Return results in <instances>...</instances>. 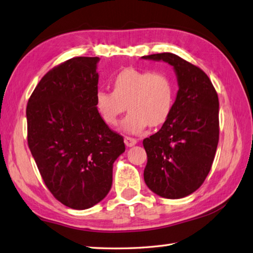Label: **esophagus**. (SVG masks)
Wrapping results in <instances>:
<instances>
[{
  "label": "esophagus",
  "mask_w": 253,
  "mask_h": 253,
  "mask_svg": "<svg viewBox=\"0 0 253 253\" xmlns=\"http://www.w3.org/2000/svg\"><path fill=\"white\" fill-rule=\"evenodd\" d=\"M125 143H126V145L127 147H131V146H133V145H135L136 143H137V141H136L135 139H133V137L126 136V137H125Z\"/></svg>",
  "instance_id": "obj_1"
}]
</instances>
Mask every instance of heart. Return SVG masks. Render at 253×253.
Returning a JSON list of instances; mask_svg holds the SVG:
<instances>
[{"label": "heart", "instance_id": "obj_1", "mask_svg": "<svg viewBox=\"0 0 253 253\" xmlns=\"http://www.w3.org/2000/svg\"><path fill=\"white\" fill-rule=\"evenodd\" d=\"M175 98V84L165 71L126 68L113 79V90L99 89L94 96L97 110L109 126L123 119L121 128L127 133L142 132L147 126L164 123L171 112Z\"/></svg>", "mask_w": 253, "mask_h": 253}]
</instances>
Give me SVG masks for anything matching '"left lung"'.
<instances>
[{
    "mask_svg": "<svg viewBox=\"0 0 253 253\" xmlns=\"http://www.w3.org/2000/svg\"><path fill=\"white\" fill-rule=\"evenodd\" d=\"M173 66L178 91L168 120L143 140L144 180L161 197L178 199L201 187L211 169L219 141V100L208 76L171 52L143 56Z\"/></svg>",
    "mask_w": 253,
    "mask_h": 253,
    "instance_id": "8db88e82",
    "label": "left lung"
}]
</instances>
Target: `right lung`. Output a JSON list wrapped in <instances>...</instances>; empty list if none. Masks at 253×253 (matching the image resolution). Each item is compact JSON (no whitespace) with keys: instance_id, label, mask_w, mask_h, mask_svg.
<instances>
[{"instance_id":"1","label":"right lung","mask_w":253,"mask_h":253,"mask_svg":"<svg viewBox=\"0 0 253 253\" xmlns=\"http://www.w3.org/2000/svg\"><path fill=\"white\" fill-rule=\"evenodd\" d=\"M99 57H75L49 70L26 108L27 142L47 188L65 206L88 209L112 186L126 151L97 110Z\"/></svg>"}]
</instances>
